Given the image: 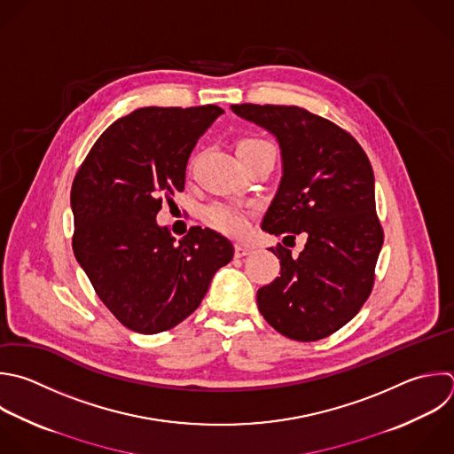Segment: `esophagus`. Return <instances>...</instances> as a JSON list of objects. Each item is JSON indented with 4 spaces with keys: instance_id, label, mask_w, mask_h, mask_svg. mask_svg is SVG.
<instances>
[{
    "instance_id": "1",
    "label": "esophagus",
    "mask_w": 454,
    "mask_h": 454,
    "mask_svg": "<svg viewBox=\"0 0 454 454\" xmlns=\"http://www.w3.org/2000/svg\"><path fill=\"white\" fill-rule=\"evenodd\" d=\"M248 254H252V248H250V247H247V245H236V247H234V255H236V257H245V255H248Z\"/></svg>"
}]
</instances>
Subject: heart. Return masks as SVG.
<instances>
[{
  "label": "heart",
  "instance_id": "heart-1",
  "mask_svg": "<svg viewBox=\"0 0 454 454\" xmlns=\"http://www.w3.org/2000/svg\"><path fill=\"white\" fill-rule=\"evenodd\" d=\"M262 147H271L264 140L245 138L238 144V151H255ZM207 222L220 232L229 236H243L248 231V211L239 204L215 202L206 209Z\"/></svg>",
  "mask_w": 454,
  "mask_h": 454
}]
</instances>
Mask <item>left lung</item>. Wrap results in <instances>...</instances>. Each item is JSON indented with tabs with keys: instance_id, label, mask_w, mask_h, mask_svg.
I'll return each instance as SVG.
<instances>
[{
	"instance_id": "left-lung-1",
	"label": "left lung",
	"mask_w": 454,
	"mask_h": 454,
	"mask_svg": "<svg viewBox=\"0 0 454 454\" xmlns=\"http://www.w3.org/2000/svg\"><path fill=\"white\" fill-rule=\"evenodd\" d=\"M231 110L275 137L282 177L262 231L294 239L298 255L280 259V277L257 291L264 319L282 335L310 342L344 326L367 300L383 232L374 206V174L356 140L298 106L232 105Z\"/></svg>"
}]
</instances>
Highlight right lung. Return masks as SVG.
<instances>
[{
	"mask_svg": "<svg viewBox=\"0 0 454 454\" xmlns=\"http://www.w3.org/2000/svg\"><path fill=\"white\" fill-rule=\"evenodd\" d=\"M223 114L147 106L115 121L80 167L73 190V248L101 301L129 330L158 333L186 319L232 243L192 227L179 241L156 222L163 195L184 190L188 158Z\"/></svg>",
	"mask_w": 454,
	"mask_h": 454,
	"instance_id": "obj_1",
	"label": "right lung"
}]
</instances>
